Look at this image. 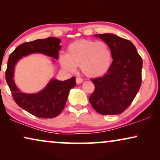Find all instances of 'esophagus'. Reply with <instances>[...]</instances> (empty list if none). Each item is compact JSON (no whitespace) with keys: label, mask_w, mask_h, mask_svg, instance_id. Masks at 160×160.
<instances>
[{"label":"esophagus","mask_w":160,"mask_h":160,"mask_svg":"<svg viewBox=\"0 0 160 160\" xmlns=\"http://www.w3.org/2000/svg\"><path fill=\"white\" fill-rule=\"evenodd\" d=\"M83 82H84L83 78H82L81 77L76 78V83H77V84H81V83H82Z\"/></svg>","instance_id":"1"}]
</instances>
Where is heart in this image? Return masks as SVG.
I'll use <instances>...</instances> for the list:
<instances>
[{"instance_id": "obj_1", "label": "heart", "mask_w": 160, "mask_h": 160, "mask_svg": "<svg viewBox=\"0 0 160 160\" xmlns=\"http://www.w3.org/2000/svg\"><path fill=\"white\" fill-rule=\"evenodd\" d=\"M112 53L110 47L103 41L80 40L68 47L67 54H61L60 63L68 72H75L80 66L85 75L98 77L104 75L110 68Z\"/></svg>"}]
</instances>
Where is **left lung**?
Returning <instances> with one entry per match:
<instances>
[{
	"label": "left lung",
	"mask_w": 160,
	"mask_h": 160,
	"mask_svg": "<svg viewBox=\"0 0 160 160\" xmlns=\"http://www.w3.org/2000/svg\"><path fill=\"white\" fill-rule=\"evenodd\" d=\"M96 36L110 47L113 61L104 76L92 79L95 90L89 102L102 115L119 114L130 106L141 87L143 61L129 40L113 34Z\"/></svg>",
	"instance_id": "left-lung-1"
}]
</instances>
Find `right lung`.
<instances>
[{
	"mask_svg": "<svg viewBox=\"0 0 160 160\" xmlns=\"http://www.w3.org/2000/svg\"><path fill=\"white\" fill-rule=\"evenodd\" d=\"M60 40L49 37L25 42L18 46L8 58L5 76L13 99L19 107L39 118L56 117L64 108L70 89L76 86V77L65 81L52 79L42 91L36 94L21 92L13 80L14 65L19 59L31 53H41L58 60Z\"/></svg>",
	"mask_w": 160,
	"mask_h": 160,
	"instance_id": "add662e5",
	"label": "right lung"
}]
</instances>
